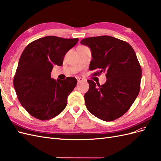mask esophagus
I'll return each instance as SVG.
<instances>
[{
    "label": "esophagus",
    "mask_w": 161,
    "mask_h": 161,
    "mask_svg": "<svg viewBox=\"0 0 161 161\" xmlns=\"http://www.w3.org/2000/svg\"><path fill=\"white\" fill-rule=\"evenodd\" d=\"M76 80H77L78 82H82V80H83V79H82V78H80V77H77L76 78Z\"/></svg>",
    "instance_id": "obj_1"
}]
</instances>
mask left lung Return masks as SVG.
I'll use <instances>...</instances> for the list:
<instances>
[{
    "mask_svg": "<svg viewBox=\"0 0 161 161\" xmlns=\"http://www.w3.org/2000/svg\"><path fill=\"white\" fill-rule=\"evenodd\" d=\"M80 43L92 53L89 70L92 75L105 73L104 85L88 80L89 89L85 94L87 109L105 121L120 118L128 111L138 95L142 69L136 53L128 43L108 36L87 37Z\"/></svg>",
    "mask_w": 161,
    "mask_h": 161,
    "instance_id": "left-lung-1",
    "label": "left lung"
}]
</instances>
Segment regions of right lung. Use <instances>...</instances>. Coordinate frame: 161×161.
Returning <instances> with one entry per match:
<instances>
[{
    "mask_svg": "<svg viewBox=\"0 0 161 161\" xmlns=\"http://www.w3.org/2000/svg\"><path fill=\"white\" fill-rule=\"evenodd\" d=\"M78 38L46 36L32 42L24 49L13 79L17 98L27 111L40 120L59 115L77 84L74 77L65 80L51 78L53 66H62L67 52Z\"/></svg>",
    "mask_w": 161,
    "mask_h": 161,
    "instance_id": "1",
    "label": "right lung"
}]
</instances>
